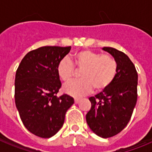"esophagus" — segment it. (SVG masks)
<instances>
[{
    "instance_id": "esophagus-1",
    "label": "esophagus",
    "mask_w": 152,
    "mask_h": 152,
    "mask_svg": "<svg viewBox=\"0 0 152 152\" xmlns=\"http://www.w3.org/2000/svg\"><path fill=\"white\" fill-rule=\"evenodd\" d=\"M80 98H75V99H74V101H75V103H78L79 102H80Z\"/></svg>"
}]
</instances>
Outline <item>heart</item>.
I'll use <instances>...</instances> for the list:
<instances>
[{
    "mask_svg": "<svg viewBox=\"0 0 152 152\" xmlns=\"http://www.w3.org/2000/svg\"><path fill=\"white\" fill-rule=\"evenodd\" d=\"M76 69L81 70L80 80L72 81L64 87L67 94L80 97L89 94L95 88L99 92L110 87L118 72V64L113 57L90 50L76 52L73 61L64 57L57 64V73L62 80L68 83L75 76Z\"/></svg>",
    "mask_w": 152,
    "mask_h": 152,
    "instance_id": "heart-1",
    "label": "heart"
}]
</instances>
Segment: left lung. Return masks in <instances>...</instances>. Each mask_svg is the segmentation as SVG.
Masks as SVG:
<instances>
[{
	"label": "left lung",
	"instance_id": "obj_1",
	"mask_svg": "<svg viewBox=\"0 0 152 152\" xmlns=\"http://www.w3.org/2000/svg\"><path fill=\"white\" fill-rule=\"evenodd\" d=\"M102 50L113 56L118 72L109 88L89 98L91 107L86 114V120L95 134L109 138L121 132L131 119L137 101L138 75L125 53L112 47Z\"/></svg>",
	"mask_w": 152,
	"mask_h": 152
}]
</instances>
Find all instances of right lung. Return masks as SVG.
<instances>
[{
  "label": "right lung",
  "instance_id": "obj_1",
  "mask_svg": "<svg viewBox=\"0 0 152 152\" xmlns=\"http://www.w3.org/2000/svg\"><path fill=\"white\" fill-rule=\"evenodd\" d=\"M70 50L71 46L39 47L27 53L16 70L15 106L26 129L37 137L54 136L74 103L66 94L57 96L61 87L57 64Z\"/></svg>",
  "mask_w": 152,
  "mask_h": 152
}]
</instances>
